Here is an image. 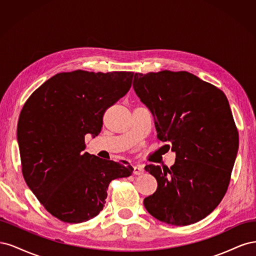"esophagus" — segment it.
<instances>
[{
	"instance_id": "esophagus-1",
	"label": "esophagus",
	"mask_w": 256,
	"mask_h": 256,
	"mask_svg": "<svg viewBox=\"0 0 256 256\" xmlns=\"http://www.w3.org/2000/svg\"><path fill=\"white\" fill-rule=\"evenodd\" d=\"M144 173V166L143 164H136L134 166V174L141 175Z\"/></svg>"
}]
</instances>
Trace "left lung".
<instances>
[{
    "label": "left lung",
    "mask_w": 256,
    "mask_h": 256,
    "mask_svg": "<svg viewBox=\"0 0 256 256\" xmlns=\"http://www.w3.org/2000/svg\"><path fill=\"white\" fill-rule=\"evenodd\" d=\"M134 90L154 116L157 138L175 152L171 168L145 166L158 182L144 198L154 218L184 226L218 206L238 152V131L224 92L187 72L136 74Z\"/></svg>",
    "instance_id": "obj_1"
}]
</instances>
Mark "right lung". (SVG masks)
I'll return each instance as SVG.
<instances>
[{
    "instance_id": "obj_1",
    "label": "right lung",
    "mask_w": 256,
    "mask_h": 256,
    "mask_svg": "<svg viewBox=\"0 0 256 256\" xmlns=\"http://www.w3.org/2000/svg\"><path fill=\"white\" fill-rule=\"evenodd\" d=\"M132 78L129 72H60L23 106L17 127L22 174L37 200L60 221L94 218L104 206L109 184L132 174L126 161L83 152L85 134L98 136L104 113L127 94Z\"/></svg>"
}]
</instances>
